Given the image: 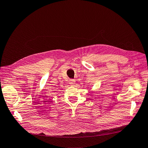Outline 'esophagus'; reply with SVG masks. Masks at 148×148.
Instances as JSON below:
<instances>
[{"mask_svg": "<svg viewBox=\"0 0 148 148\" xmlns=\"http://www.w3.org/2000/svg\"><path fill=\"white\" fill-rule=\"evenodd\" d=\"M69 82L71 85H74L75 84V80L73 79H71L69 80Z\"/></svg>", "mask_w": 148, "mask_h": 148, "instance_id": "obj_1", "label": "esophagus"}]
</instances>
